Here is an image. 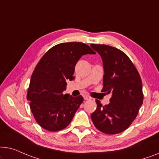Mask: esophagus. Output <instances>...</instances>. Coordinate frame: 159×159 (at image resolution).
Wrapping results in <instances>:
<instances>
[{
	"label": "esophagus",
	"instance_id": "1",
	"mask_svg": "<svg viewBox=\"0 0 159 159\" xmlns=\"http://www.w3.org/2000/svg\"><path fill=\"white\" fill-rule=\"evenodd\" d=\"M84 98L85 100H89V99H91V98L89 96H88V95H84Z\"/></svg>",
	"mask_w": 159,
	"mask_h": 159
}]
</instances>
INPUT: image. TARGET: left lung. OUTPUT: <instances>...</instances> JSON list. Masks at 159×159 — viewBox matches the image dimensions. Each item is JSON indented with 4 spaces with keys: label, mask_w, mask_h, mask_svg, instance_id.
<instances>
[{
    "label": "left lung",
    "mask_w": 159,
    "mask_h": 159,
    "mask_svg": "<svg viewBox=\"0 0 159 159\" xmlns=\"http://www.w3.org/2000/svg\"><path fill=\"white\" fill-rule=\"evenodd\" d=\"M103 61L102 91L111 93L110 103L102 106L96 100L97 108L91 119L97 129L106 134H116L130 126L143 103L140 75L124 52L107 45L91 44Z\"/></svg>",
    "instance_id": "1"
}]
</instances>
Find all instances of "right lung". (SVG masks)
<instances>
[{
	"instance_id": "right-lung-1",
	"label": "right lung",
	"mask_w": 159,
	"mask_h": 159,
	"mask_svg": "<svg viewBox=\"0 0 159 159\" xmlns=\"http://www.w3.org/2000/svg\"><path fill=\"white\" fill-rule=\"evenodd\" d=\"M94 53L83 43H62L49 49L38 63L30 79L27 100L43 129L58 131L69 125L84 98L63 94L66 80L74 79L75 66L82 56Z\"/></svg>"
}]
</instances>
